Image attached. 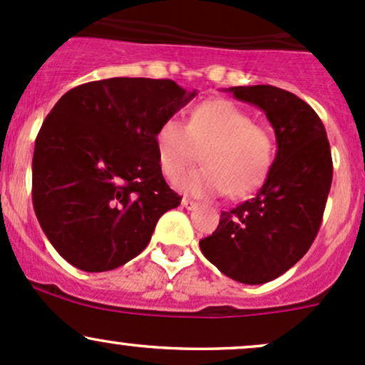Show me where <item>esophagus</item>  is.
<instances>
[{"instance_id":"esophagus-1","label":"esophagus","mask_w":365,"mask_h":365,"mask_svg":"<svg viewBox=\"0 0 365 365\" xmlns=\"http://www.w3.org/2000/svg\"><path fill=\"white\" fill-rule=\"evenodd\" d=\"M181 203H182L184 209H187V210H195L198 207V203L193 202V200H190V198H182Z\"/></svg>"}]
</instances>
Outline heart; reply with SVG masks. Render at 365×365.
<instances>
[{
	"label": "heart",
	"mask_w": 365,
	"mask_h": 365,
	"mask_svg": "<svg viewBox=\"0 0 365 365\" xmlns=\"http://www.w3.org/2000/svg\"><path fill=\"white\" fill-rule=\"evenodd\" d=\"M158 163L167 178H178L197 160L202 165L175 179V186L195 197H214L228 191L240 198L252 193L268 178L275 144L261 125L252 123L247 111L225 99L195 106L184 125L168 116L155 134Z\"/></svg>",
	"instance_id": "1"
}]
</instances>
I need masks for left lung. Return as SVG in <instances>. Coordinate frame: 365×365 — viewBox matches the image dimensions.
<instances>
[{
  "instance_id": "8db88e82",
  "label": "left lung",
  "mask_w": 365,
  "mask_h": 365,
  "mask_svg": "<svg viewBox=\"0 0 365 365\" xmlns=\"http://www.w3.org/2000/svg\"><path fill=\"white\" fill-rule=\"evenodd\" d=\"M226 92L264 113L277 155L256 197L221 212L200 249L226 277L259 285L292 268L315 240L332 182L331 146L319 115L287 90L252 85Z\"/></svg>"
}]
</instances>
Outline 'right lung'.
I'll use <instances>...</instances> for the list:
<instances>
[{
    "label": "right lung",
    "instance_id": "1",
    "mask_svg": "<svg viewBox=\"0 0 365 365\" xmlns=\"http://www.w3.org/2000/svg\"><path fill=\"white\" fill-rule=\"evenodd\" d=\"M195 96L172 80L109 78L57 101L34 143L33 205L66 261L109 272L146 249L158 219L181 203L155 134Z\"/></svg>",
    "mask_w": 365,
    "mask_h": 365
}]
</instances>
